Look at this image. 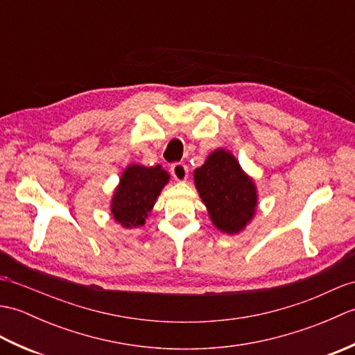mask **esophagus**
I'll list each match as a JSON object with an SVG mask.
<instances>
[{
  "label": "esophagus",
  "instance_id": "esophagus-1",
  "mask_svg": "<svg viewBox=\"0 0 355 355\" xmlns=\"http://www.w3.org/2000/svg\"><path fill=\"white\" fill-rule=\"evenodd\" d=\"M171 175L175 182H186L187 175H189V169L184 163H173L171 166Z\"/></svg>",
  "mask_w": 355,
  "mask_h": 355
}]
</instances>
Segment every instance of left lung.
<instances>
[{"label": "left lung", "instance_id": "left-lung-1", "mask_svg": "<svg viewBox=\"0 0 355 355\" xmlns=\"http://www.w3.org/2000/svg\"><path fill=\"white\" fill-rule=\"evenodd\" d=\"M193 180L218 230L236 235L245 229L254 216L258 193L235 155L225 149L214 150L205 164L195 169Z\"/></svg>", "mask_w": 355, "mask_h": 355}]
</instances>
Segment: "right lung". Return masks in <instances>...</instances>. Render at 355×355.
Instances as JSON below:
<instances>
[{
	"label": "right lung",
	"mask_w": 355,
	"mask_h": 355,
	"mask_svg": "<svg viewBox=\"0 0 355 355\" xmlns=\"http://www.w3.org/2000/svg\"><path fill=\"white\" fill-rule=\"evenodd\" d=\"M169 182V173L160 164H130L123 171L111 201L112 218L125 229L145 224L155 200Z\"/></svg>",
	"instance_id": "obj_1"
}]
</instances>
